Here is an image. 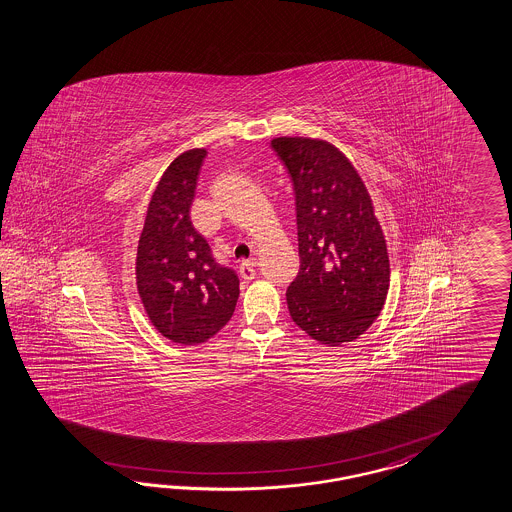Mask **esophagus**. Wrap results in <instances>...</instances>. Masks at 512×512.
<instances>
[{
    "mask_svg": "<svg viewBox=\"0 0 512 512\" xmlns=\"http://www.w3.org/2000/svg\"><path fill=\"white\" fill-rule=\"evenodd\" d=\"M257 261L255 259H248V261H242L240 263V266H238V272H240V277L242 279H253L255 277V274H257Z\"/></svg>",
    "mask_w": 512,
    "mask_h": 512,
    "instance_id": "esophagus-1",
    "label": "esophagus"
}]
</instances>
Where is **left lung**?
Instances as JSON below:
<instances>
[{
    "mask_svg": "<svg viewBox=\"0 0 512 512\" xmlns=\"http://www.w3.org/2000/svg\"><path fill=\"white\" fill-rule=\"evenodd\" d=\"M296 201L300 272L292 320L326 346L358 339L386 304L389 257L373 199L343 152L324 139H272Z\"/></svg>",
    "mask_w": 512,
    "mask_h": 512,
    "instance_id": "obj_1",
    "label": "left lung"
}]
</instances>
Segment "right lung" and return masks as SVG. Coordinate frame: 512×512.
I'll use <instances>...</instances> for the list:
<instances>
[{
	"label": "right lung",
	"mask_w": 512,
	"mask_h": 512,
	"mask_svg": "<svg viewBox=\"0 0 512 512\" xmlns=\"http://www.w3.org/2000/svg\"><path fill=\"white\" fill-rule=\"evenodd\" d=\"M207 149L177 156L151 197L136 257L139 298L152 326L173 343L199 345L231 320L238 276L214 261L190 220Z\"/></svg>",
	"instance_id": "right-lung-1"
}]
</instances>
